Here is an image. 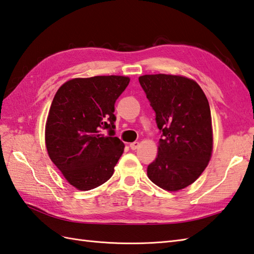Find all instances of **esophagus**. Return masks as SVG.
I'll list each match as a JSON object with an SVG mask.
<instances>
[{"instance_id":"34e87169","label":"esophagus","mask_w":254,"mask_h":254,"mask_svg":"<svg viewBox=\"0 0 254 254\" xmlns=\"http://www.w3.org/2000/svg\"><path fill=\"white\" fill-rule=\"evenodd\" d=\"M130 147H131V149H133V150L137 149V148L139 147V142H133V143H131V144H130Z\"/></svg>"}]
</instances>
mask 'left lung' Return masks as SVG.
Wrapping results in <instances>:
<instances>
[{
  "mask_svg": "<svg viewBox=\"0 0 254 254\" xmlns=\"http://www.w3.org/2000/svg\"><path fill=\"white\" fill-rule=\"evenodd\" d=\"M161 131L158 154L147 167L149 180L166 191L192 185L213 153L208 100L194 79L182 75L152 74L138 77Z\"/></svg>",
  "mask_w": 254,
  "mask_h": 254,
  "instance_id": "left-lung-1",
  "label": "left lung"
}]
</instances>
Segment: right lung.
<instances>
[{
	"label": "right lung",
	"mask_w": 254,
	"mask_h": 254,
	"mask_svg": "<svg viewBox=\"0 0 254 254\" xmlns=\"http://www.w3.org/2000/svg\"><path fill=\"white\" fill-rule=\"evenodd\" d=\"M130 77L120 75L77 77L58 89L48 113V155L69 185L80 191L111 178L124 150L115 135V104ZM102 128L110 135L101 134Z\"/></svg>",
	"instance_id": "1"
}]
</instances>
